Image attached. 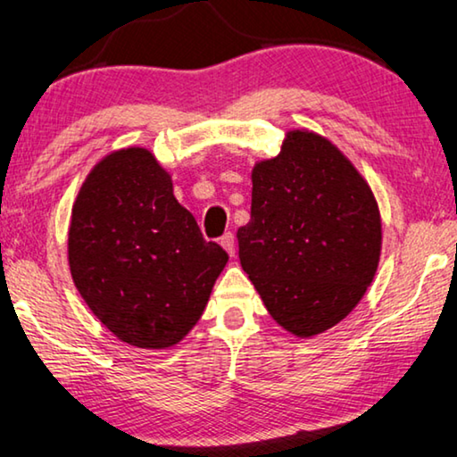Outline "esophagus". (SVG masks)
<instances>
[{"label":"esophagus","mask_w":457,"mask_h":457,"mask_svg":"<svg viewBox=\"0 0 457 457\" xmlns=\"http://www.w3.org/2000/svg\"><path fill=\"white\" fill-rule=\"evenodd\" d=\"M220 245H222L224 251H227L230 257H235V235L233 233L224 235L222 239H220Z\"/></svg>","instance_id":"34e87169"}]
</instances>
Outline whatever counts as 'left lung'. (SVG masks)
<instances>
[{
  "label": "left lung",
  "instance_id": "left-lung-1",
  "mask_svg": "<svg viewBox=\"0 0 457 457\" xmlns=\"http://www.w3.org/2000/svg\"><path fill=\"white\" fill-rule=\"evenodd\" d=\"M251 220L239 260L278 326L313 338L365 296L381 257L371 187L326 136L296 128L251 170Z\"/></svg>",
  "mask_w": 457,
  "mask_h": 457
}]
</instances>
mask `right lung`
I'll return each mask as SVG.
<instances>
[{"label":"right lung","mask_w":457,"mask_h":457,"mask_svg":"<svg viewBox=\"0 0 457 457\" xmlns=\"http://www.w3.org/2000/svg\"><path fill=\"white\" fill-rule=\"evenodd\" d=\"M227 262L148 148L109 152L86 175L71 206L68 263L78 293L115 338L146 350L179 344Z\"/></svg>","instance_id":"add662e5"}]
</instances>
